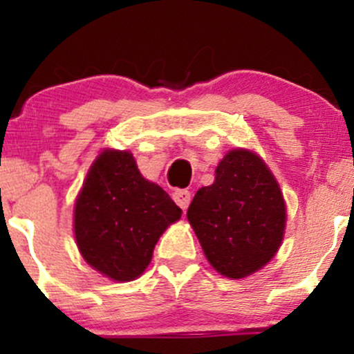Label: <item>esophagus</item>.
Returning a JSON list of instances; mask_svg holds the SVG:
<instances>
[{
	"mask_svg": "<svg viewBox=\"0 0 354 354\" xmlns=\"http://www.w3.org/2000/svg\"><path fill=\"white\" fill-rule=\"evenodd\" d=\"M173 200L183 211H185L191 203V193L188 189H176L173 193Z\"/></svg>",
	"mask_w": 354,
	"mask_h": 354,
	"instance_id": "obj_1",
	"label": "esophagus"
}]
</instances>
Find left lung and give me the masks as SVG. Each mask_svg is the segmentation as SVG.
<instances>
[{"label":"left lung","mask_w":354,"mask_h":354,"mask_svg":"<svg viewBox=\"0 0 354 354\" xmlns=\"http://www.w3.org/2000/svg\"><path fill=\"white\" fill-rule=\"evenodd\" d=\"M186 216L209 265L233 279L270 263L286 228L273 173L258 154L239 148L219 161L214 183L196 191Z\"/></svg>","instance_id":"1"}]
</instances>
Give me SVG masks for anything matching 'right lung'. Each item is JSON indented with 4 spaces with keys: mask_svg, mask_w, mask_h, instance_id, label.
Masks as SVG:
<instances>
[{
    "mask_svg": "<svg viewBox=\"0 0 354 354\" xmlns=\"http://www.w3.org/2000/svg\"><path fill=\"white\" fill-rule=\"evenodd\" d=\"M180 218L168 193L141 176L131 153L104 149L76 198V245L101 274L131 281L143 274L158 239Z\"/></svg>",
    "mask_w": 354,
    "mask_h": 354,
    "instance_id": "add662e5",
    "label": "right lung"
}]
</instances>
